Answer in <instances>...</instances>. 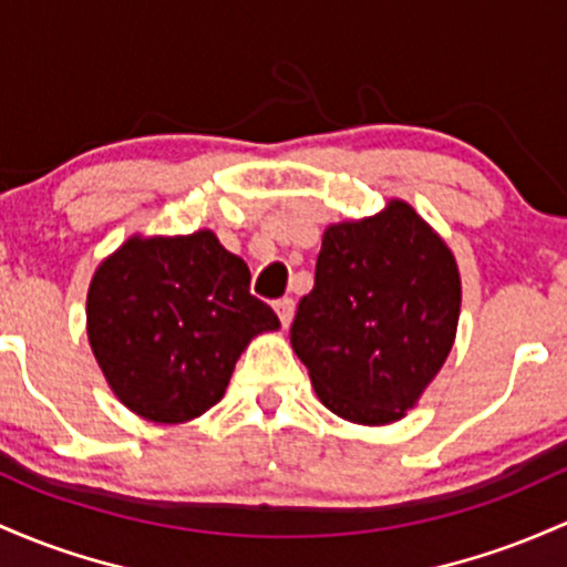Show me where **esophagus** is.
I'll return each mask as SVG.
<instances>
[{"instance_id": "esophagus-1", "label": "esophagus", "mask_w": 567, "mask_h": 567, "mask_svg": "<svg viewBox=\"0 0 567 567\" xmlns=\"http://www.w3.org/2000/svg\"><path fill=\"white\" fill-rule=\"evenodd\" d=\"M274 312H277L279 322H282V328H290V322H293V315H296L293 298H282V301L274 303Z\"/></svg>"}]
</instances>
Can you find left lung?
Wrapping results in <instances>:
<instances>
[{"label": "left lung", "mask_w": 567, "mask_h": 567, "mask_svg": "<svg viewBox=\"0 0 567 567\" xmlns=\"http://www.w3.org/2000/svg\"><path fill=\"white\" fill-rule=\"evenodd\" d=\"M460 269L450 245L403 198L331 223L290 344L317 398L354 425H390L416 406L457 336Z\"/></svg>", "instance_id": "obj_1"}]
</instances>
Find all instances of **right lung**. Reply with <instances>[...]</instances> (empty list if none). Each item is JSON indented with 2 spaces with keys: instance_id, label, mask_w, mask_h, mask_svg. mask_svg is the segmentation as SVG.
Returning <instances> with one entry per match:
<instances>
[{
  "instance_id": "right-lung-1",
  "label": "right lung",
  "mask_w": 567,
  "mask_h": 567,
  "mask_svg": "<svg viewBox=\"0 0 567 567\" xmlns=\"http://www.w3.org/2000/svg\"><path fill=\"white\" fill-rule=\"evenodd\" d=\"M85 328L117 401L161 425L190 422L226 395L239 354L277 331L250 296V269L202 228L134 234L93 271Z\"/></svg>"
}]
</instances>
